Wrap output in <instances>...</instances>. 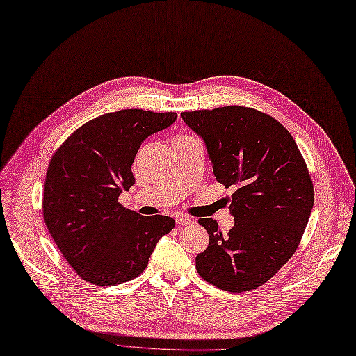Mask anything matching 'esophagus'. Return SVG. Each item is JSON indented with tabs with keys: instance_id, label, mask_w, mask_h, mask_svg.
<instances>
[{
	"instance_id": "1",
	"label": "esophagus",
	"mask_w": 356,
	"mask_h": 356,
	"mask_svg": "<svg viewBox=\"0 0 356 356\" xmlns=\"http://www.w3.org/2000/svg\"><path fill=\"white\" fill-rule=\"evenodd\" d=\"M176 225L177 226H188V225H191L192 222V220L189 218V217H186V216H176Z\"/></svg>"
}]
</instances>
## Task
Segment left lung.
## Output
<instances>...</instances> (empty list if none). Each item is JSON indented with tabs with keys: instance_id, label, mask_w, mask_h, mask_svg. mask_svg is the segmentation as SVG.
Instances as JSON below:
<instances>
[{
	"instance_id": "8db88e82",
	"label": "left lung",
	"mask_w": 356,
	"mask_h": 356,
	"mask_svg": "<svg viewBox=\"0 0 356 356\" xmlns=\"http://www.w3.org/2000/svg\"><path fill=\"white\" fill-rule=\"evenodd\" d=\"M207 148L216 180L233 186L227 234L213 218L196 257L200 275L226 292L264 284L295 254L314 205L312 181L292 135L275 118L230 105L180 114Z\"/></svg>"
}]
</instances>
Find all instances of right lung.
<instances>
[{"instance_id": "obj_1", "label": "right lung", "mask_w": 356, "mask_h": 356, "mask_svg": "<svg viewBox=\"0 0 356 356\" xmlns=\"http://www.w3.org/2000/svg\"><path fill=\"white\" fill-rule=\"evenodd\" d=\"M176 113L120 110L79 127L49 163L44 220L73 270L88 283L114 286L147 268L156 242L175 227L167 216L145 217L118 196L135 185L140 143L176 122Z\"/></svg>"}]
</instances>
